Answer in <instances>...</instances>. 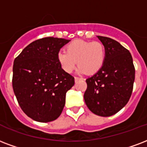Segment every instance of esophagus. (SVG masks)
Listing matches in <instances>:
<instances>
[{
  "instance_id": "esophagus-1",
  "label": "esophagus",
  "mask_w": 147,
  "mask_h": 147,
  "mask_svg": "<svg viewBox=\"0 0 147 147\" xmlns=\"http://www.w3.org/2000/svg\"><path fill=\"white\" fill-rule=\"evenodd\" d=\"M80 79H81V78H79V77H75V81L76 82H77V81H78V80H80Z\"/></svg>"
}]
</instances>
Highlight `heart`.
I'll return each instance as SVG.
<instances>
[{"mask_svg":"<svg viewBox=\"0 0 147 147\" xmlns=\"http://www.w3.org/2000/svg\"><path fill=\"white\" fill-rule=\"evenodd\" d=\"M57 59L64 71L68 73L73 71L78 62L79 72L91 75L103 66L106 49L98 41L75 40L67 45L66 51H59Z\"/></svg>","mask_w":147,"mask_h":147,"instance_id":"1","label":"heart"}]
</instances>
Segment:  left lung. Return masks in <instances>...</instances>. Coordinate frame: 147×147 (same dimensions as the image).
Listing matches in <instances>:
<instances>
[{"label": "left lung", "mask_w": 147, "mask_h": 147, "mask_svg": "<svg viewBox=\"0 0 147 147\" xmlns=\"http://www.w3.org/2000/svg\"><path fill=\"white\" fill-rule=\"evenodd\" d=\"M97 37L106 49V60L103 66L86 80L84 99L94 114L106 117L118 113L129 100L135 67L130 52L118 41Z\"/></svg>", "instance_id": "left-lung-1"}]
</instances>
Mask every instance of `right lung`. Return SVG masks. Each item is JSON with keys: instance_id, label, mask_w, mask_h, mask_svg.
I'll return each mask as SVG.
<instances>
[{"instance_id": "obj_1", "label": "right lung", "mask_w": 147, "mask_h": 147, "mask_svg": "<svg viewBox=\"0 0 147 147\" xmlns=\"http://www.w3.org/2000/svg\"><path fill=\"white\" fill-rule=\"evenodd\" d=\"M70 40L47 37L24 48L13 65L14 95L27 116L41 123L59 118L65 104V95L75 79L67 73L57 55Z\"/></svg>"}]
</instances>
